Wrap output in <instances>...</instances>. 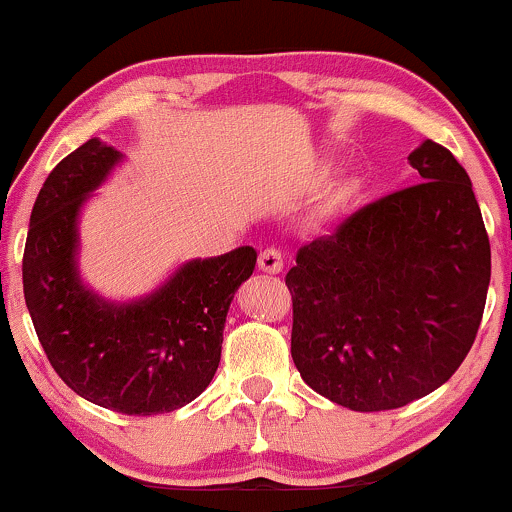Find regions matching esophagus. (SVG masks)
Segmentation results:
<instances>
[{"label": "esophagus", "instance_id": "obj_1", "mask_svg": "<svg viewBox=\"0 0 512 512\" xmlns=\"http://www.w3.org/2000/svg\"><path fill=\"white\" fill-rule=\"evenodd\" d=\"M257 264H260L262 272L279 274L281 269H284V255H281V250L267 248V250L260 252V260H257Z\"/></svg>", "mask_w": 512, "mask_h": 512}]
</instances>
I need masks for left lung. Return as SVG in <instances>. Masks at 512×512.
<instances>
[{"label":"left lung","mask_w":512,"mask_h":512,"mask_svg":"<svg viewBox=\"0 0 512 512\" xmlns=\"http://www.w3.org/2000/svg\"><path fill=\"white\" fill-rule=\"evenodd\" d=\"M416 185L303 245L286 274L301 378L354 411L397 409L448 383L477 337L491 245L448 149L409 154Z\"/></svg>","instance_id":"obj_1"}]
</instances>
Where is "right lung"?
I'll use <instances>...</instances> for the list:
<instances>
[{"label":"right lung","mask_w":512,"mask_h":512,"mask_svg":"<svg viewBox=\"0 0 512 512\" xmlns=\"http://www.w3.org/2000/svg\"><path fill=\"white\" fill-rule=\"evenodd\" d=\"M125 156L88 139L40 187L23 250V296L52 368L79 397L151 416L202 395L221 361L233 296L255 269L250 245L180 264L146 296L110 301L79 269V221Z\"/></svg>","instance_id":"add662e5"}]
</instances>
